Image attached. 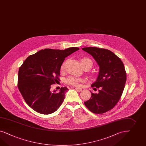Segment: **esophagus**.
<instances>
[{
  "label": "esophagus",
  "mask_w": 146,
  "mask_h": 146,
  "mask_svg": "<svg viewBox=\"0 0 146 146\" xmlns=\"http://www.w3.org/2000/svg\"><path fill=\"white\" fill-rule=\"evenodd\" d=\"M75 90L76 91H79V92H80L81 91H82V89L81 88H75Z\"/></svg>",
  "instance_id": "obj_1"
}]
</instances>
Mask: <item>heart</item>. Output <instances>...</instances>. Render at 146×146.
<instances>
[{"label":"heart","mask_w":146,"mask_h":146,"mask_svg":"<svg viewBox=\"0 0 146 146\" xmlns=\"http://www.w3.org/2000/svg\"><path fill=\"white\" fill-rule=\"evenodd\" d=\"M80 61L81 63L82 64V65L83 66V65L86 64L88 63H90L92 65V61L90 59L86 58V57H83V58H81L80 59ZM65 63H64L62 64L61 67H60V71H63L64 70L65 68ZM84 81L83 79H78V78H74V77H69L67 79L65 80V82L66 84H70V85H72V86H79V83L80 82H83Z\"/></svg>","instance_id":"obj_1"}]
</instances>
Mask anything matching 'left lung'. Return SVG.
Returning a JSON list of instances; mask_svg holds the SVG:
<instances>
[{"label":"left lung","mask_w":146,"mask_h":146,"mask_svg":"<svg viewBox=\"0 0 146 146\" xmlns=\"http://www.w3.org/2000/svg\"><path fill=\"white\" fill-rule=\"evenodd\" d=\"M82 49L90 54L99 66L98 75L91 87L100 90L98 94L91 92V98L84 103L92 113H104L116 105L122 95L126 81L125 67L121 59L109 50L97 47Z\"/></svg>","instance_id":"1"}]
</instances>
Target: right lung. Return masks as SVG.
Here are the masks:
<instances>
[{"label":"right lung","instance_id":"1","mask_svg":"<svg viewBox=\"0 0 146 146\" xmlns=\"http://www.w3.org/2000/svg\"><path fill=\"white\" fill-rule=\"evenodd\" d=\"M79 49H44L25 60L19 71L18 88L25 102L33 110L50 114L60 106L68 89L62 87L58 92H52L51 86L59 80L65 58Z\"/></svg>","mask_w":146,"mask_h":146}]
</instances>
